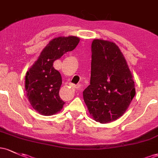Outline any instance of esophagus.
Returning <instances> with one entry per match:
<instances>
[{"mask_svg":"<svg viewBox=\"0 0 158 158\" xmlns=\"http://www.w3.org/2000/svg\"><path fill=\"white\" fill-rule=\"evenodd\" d=\"M74 88H76V90H80L81 89V87L79 85H74Z\"/></svg>","mask_w":158,"mask_h":158,"instance_id":"1","label":"esophagus"}]
</instances>
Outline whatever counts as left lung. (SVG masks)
<instances>
[{
    "instance_id": "left-lung-1",
    "label": "left lung",
    "mask_w": 158,
    "mask_h": 158,
    "mask_svg": "<svg viewBox=\"0 0 158 158\" xmlns=\"http://www.w3.org/2000/svg\"><path fill=\"white\" fill-rule=\"evenodd\" d=\"M135 94L132 73L118 46L109 40H94L91 80L83 91L90 115L102 124L117 120Z\"/></svg>"
}]
</instances>
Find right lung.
Wrapping results in <instances>:
<instances>
[{"instance_id": "1", "label": "right lung", "mask_w": 158, "mask_h": 158, "mask_svg": "<svg viewBox=\"0 0 158 158\" xmlns=\"http://www.w3.org/2000/svg\"><path fill=\"white\" fill-rule=\"evenodd\" d=\"M79 41L80 39L74 36L54 38L26 73L27 98L33 109L40 115H55L63 108L65 103L59 96L61 76L54 68L53 63L64 54L73 50Z\"/></svg>"}]
</instances>
